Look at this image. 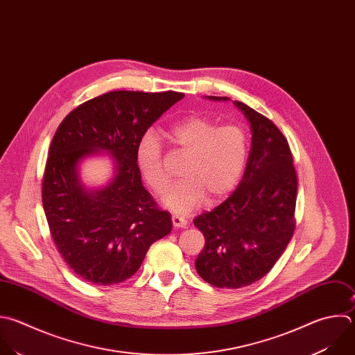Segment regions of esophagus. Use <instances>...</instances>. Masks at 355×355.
<instances>
[{
	"mask_svg": "<svg viewBox=\"0 0 355 355\" xmlns=\"http://www.w3.org/2000/svg\"><path fill=\"white\" fill-rule=\"evenodd\" d=\"M171 218H173V224H174V227H177V228L185 227V225L188 224L187 218H185L184 216H181V214H173V216H171Z\"/></svg>",
	"mask_w": 355,
	"mask_h": 355,
	"instance_id": "34e87169",
	"label": "esophagus"
}]
</instances>
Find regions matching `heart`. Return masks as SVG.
<instances>
[{
  "label": "heart",
  "mask_w": 355,
  "mask_h": 355,
  "mask_svg": "<svg viewBox=\"0 0 355 355\" xmlns=\"http://www.w3.org/2000/svg\"><path fill=\"white\" fill-rule=\"evenodd\" d=\"M171 144L187 160L182 180L173 184L163 195L166 207L188 213L206 196L210 202L225 198L243 178L250 155L247 131L237 124L220 125L205 115H189L168 130ZM138 170L153 192H162L168 175L163 163V146L153 131L141 135L135 148Z\"/></svg>",
  "instance_id": "b5f03b06"
}]
</instances>
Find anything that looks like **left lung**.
Listing matches in <instances>:
<instances>
[{
  "label": "left lung",
  "mask_w": 355,
  "mask_h": 355,
  "mask_svg": "<svg viewBox=\"0 0 355 355\" xmlns=\"http://www.w3.org/2000/svg\"><path fill=\"white\" fill-rule=\"evenodd\" d=\"M234 105L244 112L252 132L244 177L223 203L193 220L205 235L196 272L218 288H240L261 280L295 230L297 174L288 142L269 118L241 101Z\"/></svg>",
  "instance_id": "obj_1"
}]
</instances>
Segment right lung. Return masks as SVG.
I'll return each instance as SVG.
<instances>
[{
	"instance_id": "add662e5",
	"label": "right lung",
	"mask_w": 355,
	"mask_h": 355,
	"mask_svg": "<svg viewBox=\"0 0 355 355\" xmlns=\"http://www.w3.org/2000/svg\"><path fill=\"white\" fill-rule=\"evenodd\" d=\"M182 97L178 92H108L72 110L55 131L43 175V207L58 252L83 280L125 282L149 247L171 231V214L142 185L135 148ZM98 151L112 156L114 177L105 187L89 190L80 181L78 163Z\"/></svg>"
}]
</instances>
